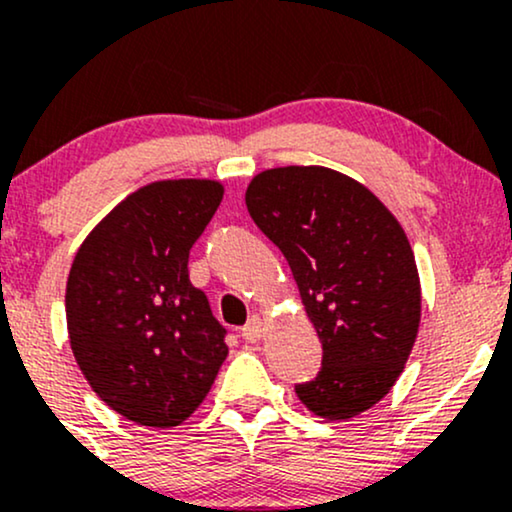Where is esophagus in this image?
Masks as SVG:
<instances>
[{"mask_svg":"<svg viewBox=\"0 0 512 512\" xmlns=\"http://www.w3.org/2000/svg\"><path fill=\"white\" fill-rule=\"evenodd\" d=\"M240 334H243L245 342H250V344L260 342V339L264 337V320H260V317H252V320L243 327V332H240Z\"/></svg>","mask_w":512,"mask_h":512,"instance_id":"esophagus-1","label":"esophagus"}]
</instances>
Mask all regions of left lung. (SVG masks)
I'll use <instances>...</instances> for the list:
<instances>
[{
  "label": "left lung",
  "instance_id": "obj_1",
  "mask_svg": "<svg viewBox=\"0 0 512 512\" xmlns=\"http://www.w3.org/2000/svg\"><path fill=\"white\" fill-rule=\"evenodd\" d=\"M252 221L284 252L322 368L296 395L327 421L378 404L416 342L421 281L407 233L368 187L322 166L269 168L250 180Z\"/></svg>",
  "mask_w": 512,
  "mask_h": 512
}]
</instances>
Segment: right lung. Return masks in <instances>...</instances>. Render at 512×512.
<instances>
[{"mask_svg":"<svg viewBox=\"0 0 512 512\" xmlns=\"http://www.w3.org/2000/svg\"><path fill=\"white\" fill-rule=\"evenodd\" d=\"M223 199L216 180H158L88 233L67 279L74 358L98 397L139 426L173 428L214 385L228 346L187 260Z\"/></svg>","mask_w":512,"mask_h":512,"instance_id":"right-lung-1","label":"right lung"}]
</instances>
